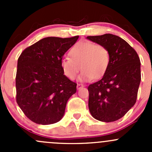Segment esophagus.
Masks as SVG:
<instances>
[{"instance_id":"1","label":"esophagus","mask_w":152,"mask_h":152,"mask_svg":"<svg viewBox=\"0 0 152 152\" xmlns=\"http://www.w3.org/2000/svg\"><path fill=\"white\" fill-rule=\"evenodd\" d=\"M84 85H82V84H77V89L78 90H79V89H81L82 87H83Z\"/></svg>"}]
</instances>
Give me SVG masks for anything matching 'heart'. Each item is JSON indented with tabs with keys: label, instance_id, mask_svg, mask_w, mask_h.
Returning <instances> with one entry per match:
<instances>
[{
	"label": "heart",
	"instance_id": "obj_1",
	"mask_svg": "<svg viewBox=\"0 0 152 152\" xmlns=\"http://www.w3.org/2000/svg\"><path fill=\"white\" fill-rule=\"evenodd\" d=\"M69 56L61 60V67L65 76L71 80L77 76L80 67L81 81L100 79L105 74L110 60L107 48L85 41L75 44L70 48Z\"/></svg>",
	"mask_w": 152,
	"mask_h": 152
}]
</instances>
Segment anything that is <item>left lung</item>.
Returning a JSON list of instances; mask_svg holds the SVG:
<instances>
[{
  "instance_id": "8db88e82",
  "label": "left lung",
  "mask_w": 152,
  "mask_h": 152,
  "mask_svg": "<svg viewBox=\"0 0 152 152\" xmlns=\"http://www.w3.org/2000/svg\"><path fill=\"white\" fill-rule=\"evenodd\" d=\"M110 53L108 68L102 79L88 87V107L96 120L113 122L121 118L134 105L141 80L137 52L120 37L111 34L88 36Z\"/></svg>"
}]
</instances>
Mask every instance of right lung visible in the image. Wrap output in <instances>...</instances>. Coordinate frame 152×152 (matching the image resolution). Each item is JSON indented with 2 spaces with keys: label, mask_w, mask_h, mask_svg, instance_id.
<instances>
[{
  "label": "right lung",
  "mask_w": 152,
  "mask_h": 152,
  "mask_svg": "<svg viewBox=\"0 0 152 152\" xmlns=\"http://www.w3.org/2000/svg\"><path fill=\"white\" fill-rule=\"evenodd\" d=\"M78 38H43L26 48L18 58L16 101L31 121L48 125L63 117L76 84L64 75L61 60Z\"/></svg>",
  "instance_id": "add662e5"
}]
</instances>
